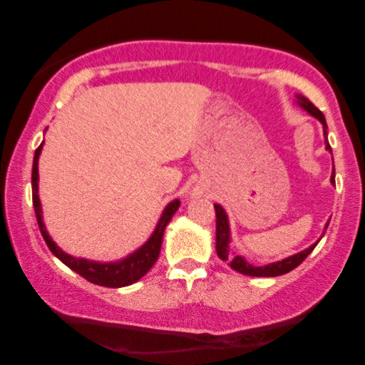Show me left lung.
<instances>
[{"mask_svg": "<svg viewBox=\"0 0 365 365\" xmlns=\"http://www.w3.org/2000/svg\"><path fill=\"white\" fill-rule=\"evenodd\" d=\"M296 98H297L299 106L306 109L309 114H312L314 118H317L319 121L322 123L324 136H326V149L329 153H332L331 144H329V141H327V123H326V118H324V114L319 111V109L314 106V104L309 101L307 98L301 96V94H297ZM334 176H336V173L332 171V176H331L332 184H334ZM214 209H216V251H217V256L221 257L222 261H227L229 266H231L234 271L246 274V276L276 277V276H282V274L291 272L292 269H296L299 264H301L304 259H306L309 254L314 251V247H316L317 242H319L317 241L316 244H312L311 247L304 249L302 252L294 254V256H289L287 259H282V261L271 262V264H266V266L256 267V266H252V264H249L242 256H237V254H232L231 251H229V242H231V231H229L227 214L222 209V206H219V204H214ZM327 226H329V222L326 224V229H327ZM322 236H324V234H322Z\"/></svg>", "mask_w": 365, "mask_h": 365, "instance_id": "obj_1", "label": "left lung"}]
</instances>
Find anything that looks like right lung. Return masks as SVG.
Returning <instances> with one entry per match:
<instances>
[{"label": "right lung", "mask_w": 365, "mask_h": 365, "mask_svg": "<svg viewBox=\"0 0 365 365\" xmlns=\"http://www.w3.org/2000/svg\"><path fill=\"white\" fill-rule=\"evenodd\" d=\"M41 149H43V143L39 144V148L34 151V159H33V173H31L33 206H34V212H36L39 231H41L43 239L48 244L49 251H51L63 264H66L69 269H73L74 272H78L79 276L86 279V281L98 284V286L124 287L139 281V279H141L144 274L154 266V262L158 261L159 252H161L164 229H166L169 221H171L174 212L178 211L179 204H181L179 202V199H174V201L168 204L166 209H164L161 214V219L158 221L156 229H154V232L151 234V237H149L141 247L136 249L133 254H129V256L121 259V261L96 262V261H88V259H83V257H73L56 246V242L49 237L46 226H44L43 222L41 202H39V196H38V179H39L38 159H39V154H41Z\"/></svg>", "instance_id": "1"}]
</instances>
